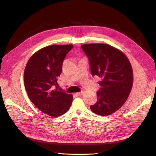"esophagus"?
Segmentation results:
<instances>
[{
    "label": "esophagus",
    "instance_id": "1",
    "mask_svg": "<svg viewBox=\"0 0 156 156\" xmlns=\"http://www.w3.org/2000/svg\"><path fill=\"white\" fill-rule=\"evenodd\" d=\"M83 94V91H81V92H77V93H75V95H76V96H80V95H81V94Z\"/></svg>",
    "mask_w": 156,
    "mask_h": 156
}]
</instances>
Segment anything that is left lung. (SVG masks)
Instances as JSON below:
<instances>
[{"label": "left lung", "instance_id": "obj_1", "mask_svg": "<svg viewBox=\"0 0 156 156\" xmlns=\"http://www.w3.org/2000/svg\"><path fill=\"white\" fill-rule=\"evenodd\" d=\"M81 48L88 58L92 75L100 78L98 101L90 108L98 115H110L129 95L133 81L131 65L122 51L108 44H84Z\"/></svg>", "mask_w": 156, "mask_h": 156}]
</instances>
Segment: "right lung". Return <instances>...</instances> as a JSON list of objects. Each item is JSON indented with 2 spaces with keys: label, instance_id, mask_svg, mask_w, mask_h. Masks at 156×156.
I'll list each match as a JSON object with an SVG mask.
<instances>
[{
  "label": "right lung",
  "instance_id": "add662e5",
  "mask_svg": "<svg viewBox=\"0 0 156 156\" xmlns=\"http://www.w3.org/2000/svg\"><path fill=\"white\" fill-rule=\"evenodd\" d=\"M73 45H52L40 49L28 61L24 72L25 90L30 101L49 116L64 115L70 108L73 96L58 90L57 77Z\"/></svg>",
  "mask_w": 156,
  "mask_h": 156
}]
</instances>
